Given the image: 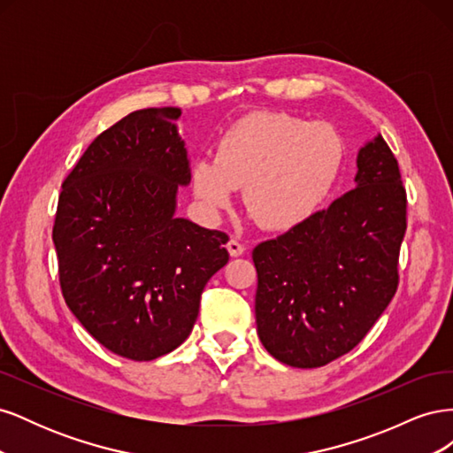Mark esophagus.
<instances>
[{"label": "esophagus", "instance_id": "1", "mask_svg": "<svg viewBox=\"0 0 453 453\" xmlns=\"http://www.w3.org/2000/svg\"><path fill=\"white\" fill-rule=\"evenodd\" d=\"M226 250H228V253H230V257H240V255H243V251H245V248L243 245L238 242V240H228V243H226Z\"/></svg>", "mask_w": 453, "mask_h": 453}]
</instances>
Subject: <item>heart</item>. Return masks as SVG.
Instances as JSON below:
<instances>
[{"label": "heart", "mask_w": 453, "mask_h": 453, "mask_svg": "<svg viewBox=\"0 0 453 453\" xmlns=\"http://www.w3.org/2000/svg\"><path fill=\"white\" fill-rule=\"evenodd\" d=\"M344 143L325 122L285 113H253L217 142L215 157L193 164V190L210 213H221L243 188L255 221L272 232L304 225L338 181Z\"/></svg>", "instance_id": "heart-1"}]
</instances>
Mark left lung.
Returning a JSON list of instances; mask_svg holds the SVG:
<instances>
[{
  "label": "left lung",
  "mask_w": 453,
  "mask_h": 453,
  "mask_svg": "<svg viewBox=\"0 0 453 453\" xmlns=\"http://www.w3.org/2000/svg\"><path fill=\"white\" fill-rule=\"evenodd\" d=\"M355 188L253 250L257 333L272 357L318 368L351 351L399 283L406 190L378 134L357 153Z\"/></svg>",
  "instance_id": "8db88e82"
}]
</instances>
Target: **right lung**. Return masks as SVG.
Listing matches in <instances>:
<instances>
[{
    "instance_id": "right-lung-1",
    "label": "right lung",
    "mask_w": 453,
    "mask_h": 453,
    "mask_svg": "<svg viewBox=\"0 0 453 453\" xmlns=\"http://www.w3.org/2000/svg\"><path fill=\"white\" fill-rule=\"evenodd\" d=\"M180 115L140 109L102 132L65 177L52 228L67 308L132 361L183 344L205 283L228 263L225 232L175 217L190 183Z\"/></svg>"
}]
</instances>
